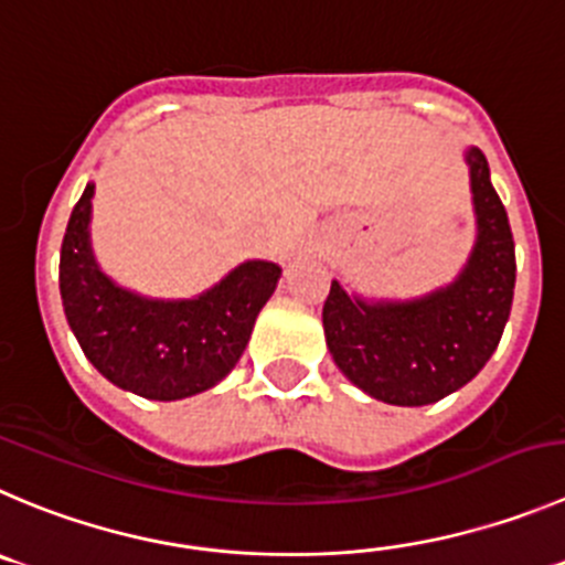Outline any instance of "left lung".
I'll use <instances>...</instances> for the list:
<instances>
[{
  "mask_svg": "<svg viewBox=\"0 0 565 565\" xmlns=\"http://www.w3.org/2000/svg\"><path fill=\"white\" fill-rule=\"evenodd\" d=\"M477 241L463 271L427 297L388 302L347 294L332 279L324 335L335 366L388 405H433L480 374L499 347L515 286V246L486 154L466 149Z\"/></svg>",
  "mask_w": 565,
  "mask_h": 565,
  "instance_id": "obj_1",
  "label": "left lung"
}]
</instances>
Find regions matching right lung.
<instances>
[{"label":"right lung","instance_id":"add662e5","mask_svg":"<svg viewBox=\"0 0 565 565\" xmlns=\"http://www.w3.org/2000/svg\"><path fill=\"white\" fill-rule=\"evenodd\" d=\"M88 182L61 246L68 327L102 377L143 399H185L222 383L249 343L282 268L246 260L196 299H149L116 286L90 252Z\"/></svg>","mask_w":565,"mask_h":565}]
</instances>
